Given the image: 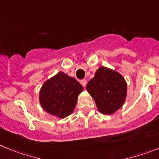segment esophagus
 <instances>
[{
    "label": "esophagus",
    "mask_w": 159,
    "mask_h": 159,
    "mask_svg": "<svg viewBox=\"0 0 159 159\" xmlns=\"http://www.w3.org/2000/svg\"><path fill=\"white\" fill-rule=\"evenodd\" d=\"M81 84L83 87H85L87 84V81L85 79H83L81 81Z\"/></svg>",
    "instance_id": "obj_1"
}]
</instances>
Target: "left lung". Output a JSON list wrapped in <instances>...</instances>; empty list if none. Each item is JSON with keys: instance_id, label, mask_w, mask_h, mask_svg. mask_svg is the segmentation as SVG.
<instances>
[{"instance_id": "1", "label": "left lung", "mask_w": 159, "mask_h": 159, "mask_svg": "<svg viewBox=\"0 0 159 159\" xmlns=\"http://www.w3.org/2000/svg\"><path fill=\"white\" fill-rule=\"evenodd\" d=\"M86 89L94 99L98 110L104 115H111L124 103L127 84L119 73L101 66L88 82Z\"/></svg>"}]
</instances>
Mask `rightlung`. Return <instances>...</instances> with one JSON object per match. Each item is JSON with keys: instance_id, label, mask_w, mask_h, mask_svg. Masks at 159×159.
Returning a JSON list of instances; mask_svg holds the SVG:
<instances>
[{"instance_id": "right-lung-1", "label": "right lung", "mask_w": 159, "mask_h": 159, "mask_svg": "<svg viewBox=\"0 0 159 159\" xmlns=\"http://www.w3.org/2000/svg\"><path fill=\"white\" fill-rule=\"evenodd\" d=\"M82 91L83 87L75 78L59 72L44 83L40 91V103L46 112L63 118L74 111Z\"/></svg>"}]
</instances>
